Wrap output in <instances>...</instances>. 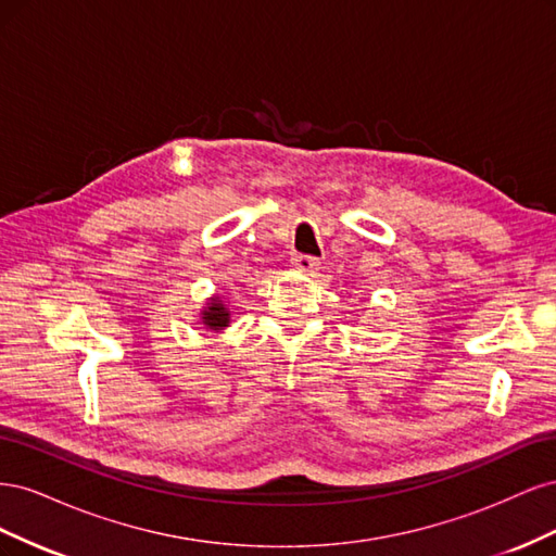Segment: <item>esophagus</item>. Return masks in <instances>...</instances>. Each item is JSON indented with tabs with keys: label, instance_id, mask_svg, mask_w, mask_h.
<instances>
[{
	"label": "esophagus",
	"instance_id": "1",
	"mask_svg": "<svg viewBox=\"0 0 556 556\" xmlns=\"http://www.w3.org/2000/svg\"><path fill=\"white\" fill-rule=\"evenodd\" d=\"M292 266L299 268V271H304V274H315L317 268H319V262L315 257H311V255H296L292 260Z\"/></svg>",
	"mask_w": 556,
	"mask_h": 556
}]
</instances>
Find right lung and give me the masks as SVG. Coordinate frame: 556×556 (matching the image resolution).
<instances>
[{
  "mask_svg": "<svg viewBox=\"0 0 556 556\" xmlns=\"http://www.w3.org/2000/svg\"><path fill=\"white\" fill-rule=\"evenodd\" d=\"M201 325L211 331H220L229 327V308L223 304L220 296H211L208 304L201 311Z\"/></svg>",
  "mask_w": 556,
  "mask_h": 556,
  "instance_id": "1",
  "label": "right lung"
}]
</instances>
